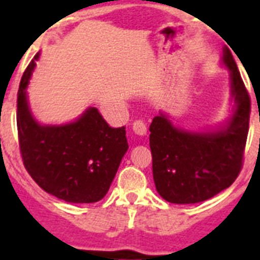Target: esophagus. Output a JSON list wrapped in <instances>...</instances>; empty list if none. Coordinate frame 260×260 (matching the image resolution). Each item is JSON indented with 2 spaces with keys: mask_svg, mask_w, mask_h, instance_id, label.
Here are the masks:
<instances>
[{
  "mask_svg": "<svg viewBox=\"0 0 260 260\" xmlns=\"http://www.w3.org/2000/svg\"><path fill=\"white\" fill-rule=\"evenodd\" d=\"M132 129H134L135 134L139 135V136H146L147 135V126H146V124L142 121V120L135 121L134 124H132Z\"/></svg>",
  "mask_w": 260,
  "mask_h": 260,
  "instance_id": "34e87169",
  "label": "esophagus"
}]
</instances>
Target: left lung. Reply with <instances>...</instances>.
Returning a JSON list of instances; mask_svg holds the SVG:
<instances>
[{"instance_id":"left-lung-1","label":"left lung","mask_w":260,"mask_h":260,"mask_svg":"<svg viewBox=\"0 0 260 260\" xmlns=\"http://www.w3.org/2000/svg\"><path fill=\"white\" fill-rule=\"evenodd\" d=\"M230 71L232 108L225 121L210 128L174 125L160 110L150 125L152 174L159 196L171 204H197L230 187L242 169L251 102L236 62L222 48Z\"/></svg>"}]
</instances>
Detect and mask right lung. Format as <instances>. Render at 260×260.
<instances>
[{
  "instance_id": "obj_1",
  "label": "right lung",
  "mask_w": 260,
  "mask_h": 260,
  "mask_svg": "<svg viewBox=\"0 0 260 260\" xmlns=\"http://www.w3.org/2000/svg\"><path fill=\"white\" fill-rule=\"evenodd\" d=\"M26 67L17 94V129L24 166L51 196L73 204L105 197L128 151L125 128H110L97 108L89 106L64 124H42L30 109L26 87L36 60Z\"/></svg>"
}]
</instances>
